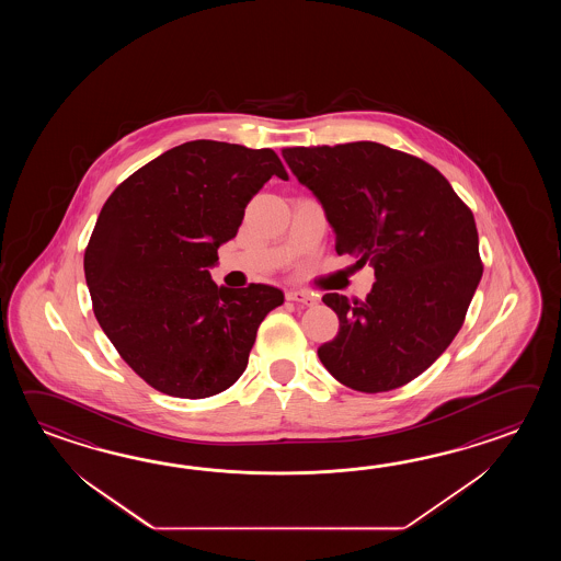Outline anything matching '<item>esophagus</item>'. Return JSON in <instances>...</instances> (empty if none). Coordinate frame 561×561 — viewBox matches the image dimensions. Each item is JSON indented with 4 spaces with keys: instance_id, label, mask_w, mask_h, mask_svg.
I'll list each match as a JSON object with an SVG mask.
<instances>
[{
    "instance_id": "34e87169",
    "label": "esophagus",
    "mask_w": 561,
    "mask_h": 561,
    "mask_svg": "<svg viewBox=\"0 0 561 561\" xmlns=\"http://www.w3.org/2000/svg\"><path fill=\"white\" fill-rule=\"evenodd\" d=\"M286 300H293V302H298L302 307L317 305V297L312 293H307V290H288L286 293Z\"/></svg>"
}]
</instances>
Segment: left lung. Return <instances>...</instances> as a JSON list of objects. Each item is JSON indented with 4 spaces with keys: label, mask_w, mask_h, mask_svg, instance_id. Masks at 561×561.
I'll return each mask as SVG.
<instances>
[{
    "label": "left lung",
    "mask_w": 561,
    "mask_h": 561,
    "mask_svg": "<svg viewBox=\"0 0 561 561\" xmlns=\"http://www.w3.org/2000/svg\"><path fill=\"white\" fill-rule=\"evenodd\" d=\"M321 201L339 254L375 268L365 300L329 293L339 333L319 346L334 379L360 393L413 381L466 321L483 275L473 213L437 168L377 142L283 150Z\"/></svg>",
    "instance_id": "obj_1"
}]
</instances>
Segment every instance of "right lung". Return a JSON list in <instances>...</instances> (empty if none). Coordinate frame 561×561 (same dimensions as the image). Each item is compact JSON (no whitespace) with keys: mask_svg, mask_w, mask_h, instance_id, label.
Listing matches in <instances>:
<instances>
[{"mask_svg":"<svg viewBox=\"0 0 561 561\" xmlns=\"http://www.w3.org/2000/svg\"><path fill=\"white\" fill-rule=\"evenodd\" d=\"M271 176L288 179L271 148L194 140L136 170L102 206L84 252L95 319L156 391H227L264 317L285 302L275 286L227 288L208 273Z\"/></svg>","mask_w":561,"mask_h":561,"instance_id":"right-lung-1","label":"right lung"}]
</instances>
